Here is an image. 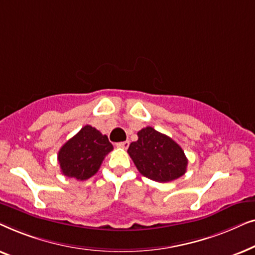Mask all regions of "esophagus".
Returning <instances> with one entry per match:
<instances>
[{"label":"esophagus","mask_w":255,"mask_h":255,"mask_svg":"<svg viewBox=\"0 0 255 255\" xmlns=\"http://www.w3.org/2000/svg\"><path fill=\"white\" fill-rule=\"evenodd\" d=\"M128 145H130V142H128V140L127 141H122V142H118V144H116L117 147L120 148H123V149H127L128 147Z\"/></svg>","instance_id":"obj_1"}]
</instances>
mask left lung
Segmentation results:
<instances>
[{
    "mask_svg": "<svg viewBox=\"0 0 255 255\" xmlns=\"http://www.w3.org/2000/svg\"><path fill=\"white\" fill-rule=\"evenodd\" d=\"M139 173L156 182H169L186 173L188 159L181 146L151 127L138 132L128 149Z\"/></svg>",
    "mask_w": 255,
    "mask_h": 255,
    "instance_id": "8db88e82",
    "label": "left lung"
}]
</instances>
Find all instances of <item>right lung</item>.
Masks as SVG:
<instances>
[{"mask_svg":"<svg viewBox=\"0 0 255 255\" xmlns=\"http://www.w3.org/2000/svg\"><path fill=\"white\" fill-rule=\"evenodd\" d=\"M114 149L106 134L86 125L58 153L61 173L83 181L95 175L108 153Z\"/></svg>","mask_w":255,"mask_h":255,"instance_id":"right-lung-1","label":"right lung"}]
</instances>
